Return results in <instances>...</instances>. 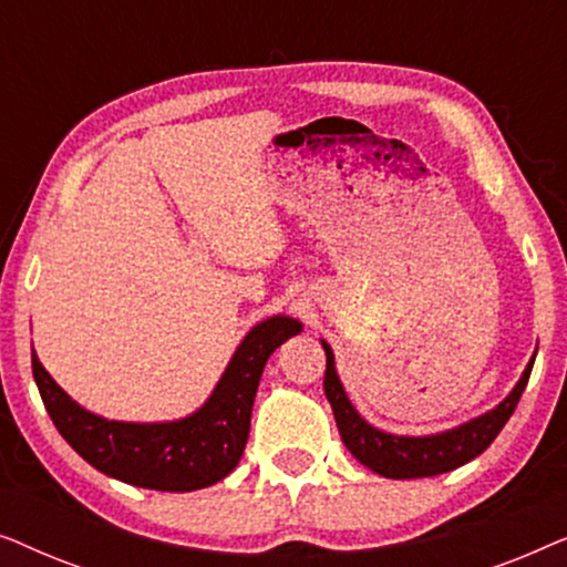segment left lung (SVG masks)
<instances>
[{
	"mask_svg": "<svg viewBox=\"0 0 567 567\" xmlns=\"http://www.w3.org/2000/svg\"><path fill=\"white\" fill-rule=\"evenodd\" d=\"M328 367H324V394H328L332 415H336L340 439L363 467L379 472L382 477L392 480H413V477H433L452 472L470 460H475L493 444L495 436L514 415L522 400V392L529 382L534 359L524 369L522 379L514 392L501 402L491 413L475 417V421L460 425V429L436 433V436H392V433L377 431L363 417L355 413L351 400L346 398L343 384L336 374V359L328 343H322Z\"/></svg>",
	"mask_w": 567,
	"mask_h": 567,
	"instance_id": "1",
	"label": "left lung"
}]
</instances>
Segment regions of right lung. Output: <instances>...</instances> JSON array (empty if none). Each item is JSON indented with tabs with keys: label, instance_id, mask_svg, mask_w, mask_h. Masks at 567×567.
<instances>
[{
	"label": "right lung",
	"instance_id": "right-lung-1",
	"mask_svg": "<svg viewBox=\"0 0 567 567\" xmlns=\"http://www.w3.org/2000/svg\"><path fill=\"white\" fill-rule=\"evenodd\" d=\"M301 322L270 317L247 332L204 408L175 423L105 421L76 405L33 351V377L53 425L92 467L121 483L165 493L200 491L237 467L268 355L297 336Z\"/></svg>",
	"mask_w": 567,
	"mask_h": 567
}]
</instances>
